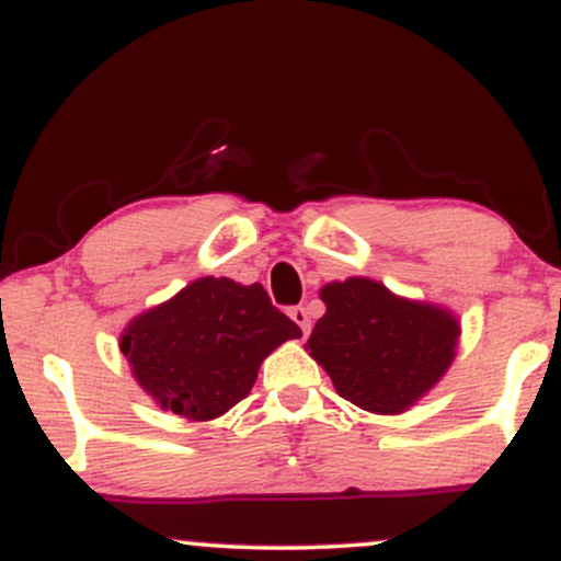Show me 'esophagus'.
<instances>
[{
    "mask_svg": "<svg viewBox=\"0 0 561 561\" xmlns=\"http://www.w3.org/2000/svg\"><path fill=\"white\" fill-rule=\"evenodd\" d=\"M288 314H291V320L294 323L299 325L301 329V333H310V312L305 310V307H291V310H288Z\"/></svg>",
    "mask_w": 561,
    "mask_h": 561,
    "instance_id": "esophagus-1",
    "label": "esophagus"
}]
</instances>
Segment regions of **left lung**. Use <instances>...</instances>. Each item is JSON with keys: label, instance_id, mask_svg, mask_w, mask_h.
<instances>
[{"label": "left lung", "instance_id": "obj_1", "mask_svg": "<svg viewBox=\"0 0 561 561\" xmlns=\"http://www.w3.org/2000/svg\"><path fill=\"white\" fill-rule=\"evenodd\" d=\"M320 299L325 314L305 350L363 411L405 413L456 360L461 323L445 307L398 297L374 278L325 283Z\"/></svg>", "mask_w": 561, "mask_h": 561}]
</instances>
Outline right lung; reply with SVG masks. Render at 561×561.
<instances>
[{"label":"right lung","instance_id":"1","mask_svg":"<svg viewBox=\"0 0 561 561\" xmlns=\"http://www.w3.org/2000/svg\"><path fill=\"white\" fill-rule=\"evenodd\" d=\"M299 336L260 283L206 275L131 318L118 347L156 405L211 421L247 398L270 352Z\"/></svg>","mask_w":561,"mask_h":561}]
</instances>
